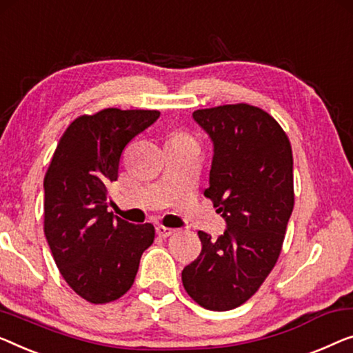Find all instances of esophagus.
Returning a JSON list of instances; mask_svg holds the SVG:
<instances>
[{"label":"esophagus","mask_w":353,"mask_h":353,"mask_svg":"<svg viewBox=\"0 0 353 353\" xmlns=\"http://www.w3.org/2000/svg\"><path fill=\"white\" fill-rule=\"evenodd\" d=\"M156 232H157V236H159V237H168V236H172L173 232H175V229L165 228V226H162V224H159V226L156 228Z\"/></svg>","instance_id":"1"}]
</instances>
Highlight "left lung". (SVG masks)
I'll list each match as a JSON object with an SVG mask.
<instances>
[{"label": "left lung", "instance_id": "8db88e82", "mask_svg": "<svg viewBox=\"0 0 353 353\" xmlns=\"http://www.w3.org/2000/svg\"><path fill=\"white\" fill-rule=\"evenodd\" d=\"M192 119L213 143L205 197L226 229L199 231L202 252L181 280L208 310H231L252 298L277 263L293 212V152L279 122L245 103L197 110Z\"/></svg>", "mask_w": 353, "mask_h": 353}]
</instances>
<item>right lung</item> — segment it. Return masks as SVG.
I'll return each instance as SVG.
<instances>
[{
  "instance_id": "obj_1",
  "label": "right lung",
  "mask_w": 353,
  "mask_h": 353,
  "mask_svg": "<svg viewBox=\"0 0 353 353\" xmlns=\"http://www.w3.org/2000/svg\"><path fill=\"white\" fill-rule=\"evenodd\" d=\"M159 111L108 108L71 122L44 176V234L65 282L81 298L105 304L134 283L154 226L108 212L127 143L154 124Z\"/></svg>"
}]
</instances>
